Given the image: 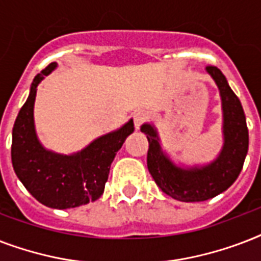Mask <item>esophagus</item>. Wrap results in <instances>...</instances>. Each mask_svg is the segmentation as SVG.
I'll list each match as a JSON object with an SVG mask.
<instances>
[{"label":"esophagus","mask_w":261,"mask_h":261,"mask_svg":"<svg viewBox=\"0 0 261 261\" xmlns=\"http://www.w3.org/2000/svg\"><path fill=\"white\" fill-rule=\"evenodd\" d=\"M133 120H134L135 127L139 128V127L142 126V123L146 120V112H145V111H137V112H134V115H133Z\"/></svg>","instance_id":"esophagus-1"}]
</instances>
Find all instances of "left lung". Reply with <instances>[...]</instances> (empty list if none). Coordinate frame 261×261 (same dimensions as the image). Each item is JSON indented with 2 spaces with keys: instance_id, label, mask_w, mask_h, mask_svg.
I'll use <instances>...</instances> for the list:
<instances>
[{
  "instance_id": "obj_1",
  "label": "left lung",
  "mask_w": 261,
  "mask_h": 261,
  "mask_svg": "<svg viewBox=\"0 0 261 261\" xmlns=\"http://www.w3.org/2000/svg\"><path fill=\"white\" fill-rule=\"evenodd\" d=\"M206 71L214 80L222 104L223 145L217 159L206 165H177L163 150L154 124L141 127L149 141L147 169L151 177L163 192L180 202H203L226 191L239 177L249 146L247 119L239 97L218 67L207 66Z\"/></svg>"
}]
</instances>
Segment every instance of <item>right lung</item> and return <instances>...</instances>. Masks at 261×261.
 Listing matches in <instances>:
<instances>
[{"label":"right lung","mask_w":261,"mask_h":261,"mask_svg":"<svg viewBox=\"0 0 261 261\" xmlns=\"http://www.w3.org/2000/svg\"><path fill=\"white\" fill-rule=\"evenodd\" d=\"M57 67L53 62L34 79L25 104L12 131V164L28 192L51 208H73L98 199L104 192L111 164L126 138L134 133L130 119L120 128L101 135L73 154L43 146L35 130L34 106L38 85Z\"/></svg>","instance_id":"1"}]
</instances>
